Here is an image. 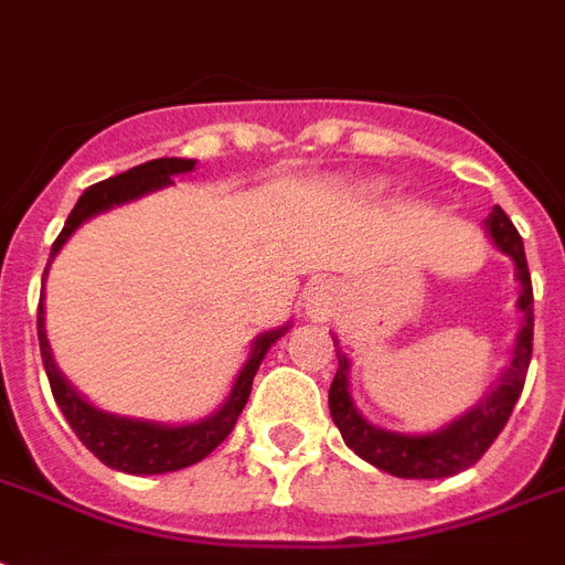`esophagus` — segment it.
<instances>
[{"label": "esophagus", "instance_id": "esophagus-1", "mask_svg": "<svg viewBox=\"0 0 565 565\" xmlns=\"http://www.w3.org/2000/svg\"><path fill=\"white\" fill-rule=\"evenodd\" d=\"M305 311L311 320H329L334 311V287L329 281H313L305 290Z\"/></svg>", "mask_w": 565, "mask_h": 565}]
</instances>
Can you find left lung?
Segmentation results:
<instances>
[{"instance_id": "left-lung-1", "label": "left lung", "mask_w": 565, "mask_h": 565, "mask_svg": "<svg viewBox=\"0 0 565 565\" xmlns=\"http://www.w3.org/2000/svg\"><path fill=\"white\" fill-rule=\"evenodd\" d=\"M486 231L492 243L503 254H510L515 264V278L522 284L519 296V311L524 313V326L515 338V350L507 373L501 376L498 387H492L471 412L456 417L438 433L426 436H403V433H387L379 426L367 424L350 397V359L338 350V373L329 387L331 420L340 429V436L350 450L376 465L382 471L406 480H438V477H454L483 459V454L492 447V441L501 436V429L510 420L515 399L522 397L524 376L531 367L533 355V287L531 273H527V257H524V243L510 215L501 206H494L486 218ZM338 347V340H334Z\"/></svg>"}]
</instances>
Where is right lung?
<instances>
[{
    "mask_svg": "<svg viewBox=\"0 0 565 565\" xmlns=\"http://www.w3.org/2000/svg\"><path fill=\"white\" fill-rule=\"evenodd\" d=\"M195 168V159H150L145 166H136L124 171V174H115V178L103 180V183H94V186L85 189V195L76 201L73 213L67 215L62 234L53 243V252H50V264L58 254L67 236L76 231V227L92 218L97 213H106L111 206L127 204V201H136V198L148 195V192H157L162 186H171L174 183V174H186ZM46 264V269H50ZM46 269H43V278H46ZM287 326L275 331H266V334H257L252 347V355L245 361V367L239 370L234 387H231V397L225 399V406L218 408L215 415L198 420V424L186 426H162L150 424V420H132V417H118L109 415V412H100L94 408L88 399H82L76 394V387L67 382V379L58 373L53 361V352H50V340H46V331H43V296L41 305H38V340H41V359L43 370H46V379H50V387H53V397L62 408V415L67 417V424L73 426V433L79 436V441L88 450H92L103 465H109L115 471L124 473H166V471H180V468H189V465L201 462L204 456H210L215 447L222 445L231 429H234L236 417L248 403V394H252L254 373L260 367V361L269 352L275 340L281 338Z\"/></svg>",
    "mask_w": 565,
    "mask_h": 565,
    "instance_id": "1",
    "label": "right lung"
}]
</instances>
